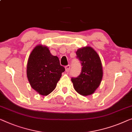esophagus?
Here are the masks:
<instances>
[{
	"instance_id": "1",
	"label": "esophagus",
	"mask_w": 132,
	"mask_h": 132,
	"mask_svg": "<svg viewBox=\"0 0 132 132\" xmlns=\"http://www.w3.org/2000/svg\"><path fill=\"white\" fill-rule=\"evenodd\" d=\"M65 71L67 72L69 71V70L70 69V65H68L65 66Z\"/></svg>"
}]
</instances>
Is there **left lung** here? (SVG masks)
Returning <instances> with one entry per match:
<instances>
[{
	"mask_svg": "<svg viewBox=\"0 0 132 132\" xmlns=\"http://www.w3.org/2000/svg\"><path fill=\"white\" fill-rule=\"evenodd\" d=\"M81 62V71L77 77H72L75 90L83 96L93 94L100 85L103 76L100 57L92 47H83L76 52Z\"/></svg>",
	"mask_w": 132,
	"mask_h": 132,
	"instance_id": "8db88e82",
	"label": "left lung"
}]
</instances>
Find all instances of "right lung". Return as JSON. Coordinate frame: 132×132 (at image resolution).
Wrapping results in <instances>:
<instances>
[{
	"instance_id": "obj_1",
	"label": "right lung",
	"mask_w": 132,
	"mask_h": 132,
	"mask_svg": "<svg viewBox=\"0 0 132 132\" xmlns=\"http://www.w3.org/2000/svg\"><path fill=\"white\" fill-rule=\"evenodd\" d=\"M64 71L58 57L51 54L47 46H36L30 53L27 76L31 87L39 95L46 96L52 92Z\"/></svg>"
}]
</instances>
